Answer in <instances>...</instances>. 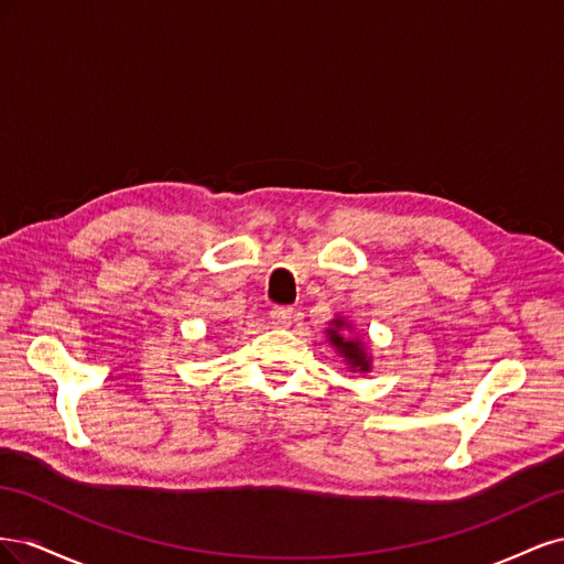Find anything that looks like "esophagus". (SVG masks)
Masks as SVG:
<instances>
[{
    "label": "esophagus",
    "mask_w": 564,
    "mask_h": 564,
    "mask_svg": "<svg viewBox=\"0 0 564 564\" xmlns=\"http://www.w3.org/2000/svg\"><path fill=\"white\" fill-rule=\"evenodd\" d=\"M270 317L278 324V327H286V324L294 317V308H289V305H275V308L270 311Z\"/></svg>",
    "instance_id": "34e87169"
}]
</instances>
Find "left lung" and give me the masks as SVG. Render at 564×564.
Returning <instances> with one entry per match:
<instances>
[{
	"instance_id": "1",
	"label": "left lung",
	"mask_w": 564,
	"mask_h": 564,
	"mask_svg": "<svg viewBox=\"0 0 564 564\" xmlns=\"http://www.w3.org/2000/svg\"><path fill=\"white\" fill-rule=\"evenodd\" d=\"M350 324L344 319V317H336L334 322H332V327L327 329V338H329V344L338 350V355L344 357V360L348 362V367L355 371H369V367H371V360H369V355H367V350H365V344L360 338H346V332L344 329H348Z\"/></svg>"
}]
</instances>
